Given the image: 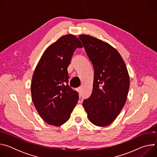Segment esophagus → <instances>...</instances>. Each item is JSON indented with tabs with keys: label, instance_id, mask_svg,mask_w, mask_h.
I'll use <instances>...</instances> for the list:
<instances>
[{
	"label": "esophagus",
	"instance_id": "esophagus-1",
	"mask_svg": "<svg viewBox=\"0 0 157 157\" xmlns=\"http://www.w3.org/2000/svg\"><path fill=\"white\" fill-rule=\"evenodd\" d=\"M77 91H78V92L79 93V96H81V87H78V88L77 89Z\"/></svg>",
	"mask_w": 157,
	"mask_h": 157
}]
</instances>
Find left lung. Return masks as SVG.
I'll return each instance as SVG.
<instances>
[{
    "mask_svg": "<svg viewBox=\"0 0 157 157\" xmlns=\"http://www.w3.org/2000/svg\"><path fill=\"white\" fill-rule=\"evenodd\" d=\"M94 70L93 92L83 107L89 120L99 127L113 122L125 105L129 89V76L119 53L95 37L79 36Z\"/></svg>",
    "mask_w": 157,
    "mask_h": 157,
    "instance_id": "8db88e82",
    "label": "left lung"
}]
</instances>
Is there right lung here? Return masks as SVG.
<instances>
[{
	"mask_svg": "<svg viewBox=\"0 0 157 157\" xmlns=\"http://www.w3.org/2000/svg\"><path fill=\"white\" fill-rule=\"evenodd\" d=\"M77 48H82L73 35L60 37L42 55L33 75L31 93L40 117L50 125L60 126L68 121L79 95L68 84V67Z\"/></svg>",
	"mask_w": 157,
	"mask_h": 157,
	"instance_id": "1",
	"label": "right lung"
}]
</instances>
